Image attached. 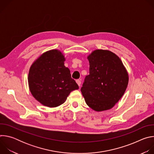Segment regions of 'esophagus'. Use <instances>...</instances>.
<instances>
[{"label": "esophagus", "mask_w": 154, "mask_h": 154, "mask_svg": "<svg viewBox=\"0 0 154 154\" xmlns=\"http://www.w3.org/2000/svg\"><path fill=\"white\" fill-rule=\"evenodd\" d=\"M76 82H77V83L78 84V85H79V86H80V85H81V81H80V80H76Z\"/></svg>", "instance_id": "1"}]
</instances>
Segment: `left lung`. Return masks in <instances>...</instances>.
<instances>
[{
    "mask_svg": "<svg viewBox=\"0 0 154 154\" xmlns=\"http://www.w3.org/2000/svg\"><path fill=\"white\" fill-rule=\"evenodd\" d=\"M90 74L81 92L86 104L96 112L111 109L124 94L128 75L121 59L114 53L98 49L88 57Z\"/></svg>",
    "mask_w": 154,
    "mask_h": 154,
    "instance_id": "1",
    "label": "left lung"
}]
</instances>
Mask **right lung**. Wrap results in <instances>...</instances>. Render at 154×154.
Here are the masks:
<instances>
[{
    "label": "right lung",
    "instance_id": "1",
    "mask_svg": "<svg viewBox=\"0 0 154 154\" xmlns=\"http://www.w3.org/2000/svg\"><path fill=\"white\" fill-rule=\"evenodd\" d=\"M64 61L62 53L55 49L44 53L31 66L28 77L30 91L43 105L58 106L72 91L79 89Z\"/></svg>",
    "mask_w": 154,
    "mask_h": 154
}]
</instances>
